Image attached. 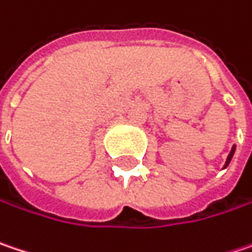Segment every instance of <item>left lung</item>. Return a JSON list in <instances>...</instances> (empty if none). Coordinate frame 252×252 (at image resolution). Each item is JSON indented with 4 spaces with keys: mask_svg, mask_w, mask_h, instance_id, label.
Instances as JSON below:
<instances>
[{
    "mask_svg": "<svg viewBox=\"0 0 252 252\" xmlns=\"http://www.w3.org/2000/svg\"><path fill=\"white\" fill-rule=\"evenodd\" d=\"M234 153H235V146H234V147H232V150H231V153H229V156H228V158H226V163H225V166H223V167H226V166L229 164V161H231V158H232Z\"/></svg>",
    "mask_w": 252,
    "mask_h": 252,
    "instance_id": "obj_1",
    "label": "left lung"
}]
</instances>
